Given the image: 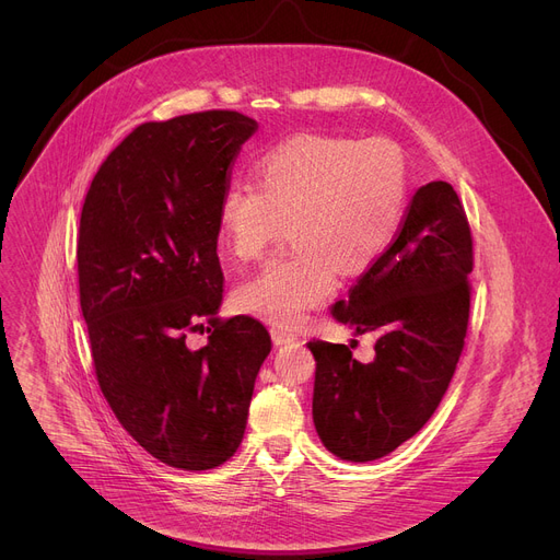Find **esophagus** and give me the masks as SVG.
<instances>
[{"label":"esophagus","instance_id":"1","mask_svg":"<svg viewBox=\"0 0 560 560\" xmlns=\"http://www.w3.org/2000/svg\"><path fill=\"white\" fill-rule=\"evenodd\" d=\"M270 336H272V342H275L277 347H279V345H285V342H292V340L298 338L290 329H283V327H279V325H275V327L270 329Z\"/></svg>","mask_w":560,"mask_h":560}]
</instances>
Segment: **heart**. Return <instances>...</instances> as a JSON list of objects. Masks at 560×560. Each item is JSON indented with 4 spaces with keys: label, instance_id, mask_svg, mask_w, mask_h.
Instances as JSON below:
<instances>
[{
    "label": "heart",
    "instance_id": "b5f03b06",
    "mask_svg": "<svg viewBox=\"0 0 560 560\" xmlns=\"http://www.w3.org/2000/svg\"><path fill=\"white\" fill-rule=\"evenodd\" d=\"M256 188L231 184L218 206L220 245L238 260L258 258L281 226L295 247L235 288L245 313L295 327L342 277L365 272L399 231L408 174L388 140L357 142L304 133L279 142L254 167Z\"/></svg>",
    "mask_w": 560,
    "mask_h": 560
}]
</instances>
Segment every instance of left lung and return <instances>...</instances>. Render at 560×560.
<instances>
[{"instance_id": "left-lung-1", "label": "left lung", "mask_w": 560, "mask_h": 560, "mask_svg": "<svg viewBox=\"0 0 560 560\" xmlns=\"http://www.w3.org/2000/svg\"><path fill=\"white\" fill-rule=\"evenodd\" d=\"M472 235L456 190L431 182L410 199L397 241L331 313L374 334V359L357 340H313V424L334 456L368 463L395 452L433 416L454 376L469 317Z\"/></svg>"}]
</instances>
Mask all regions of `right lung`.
<instances>
[{"label": "right lung", "mask_w": 560, "mask_h": 560, "mask_svg": "<svg viewBox=\"0 0 560 560\" xmlns=\"http://www.w3.org/2000/svg\"><path fill=\"white\" fill-rule=\"evenodd\" d=\"M256 129L235 110L140 125L102 163L81 211L79 298L100 388L142 450L190 472L243 443L272 349L258 319H218V206ZM201 318L210 342L190 350Z\"/></svg>", "instance_id": "1"}]
</instances>
